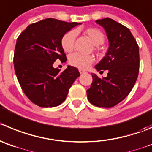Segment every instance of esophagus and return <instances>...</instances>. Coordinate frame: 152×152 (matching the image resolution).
Wrapping results in <instances>:
<instances>
[{
	"label": "esophagus",
	"instance_id": "esophagus-1",
	"mask_svg": "<svg viewBox=\"0 0 152 152\" xmlns=\"http://www.w3.org/2000/svg\"><path fill=\"white\" fill-rule=\"evenodd\" d=\"M79 73H80V74H83V73H86V72L85 71V70H83V69H79Z\"/></svg>",
	"mask_w": 152,
	"mask_h": 152
}]
</instances>
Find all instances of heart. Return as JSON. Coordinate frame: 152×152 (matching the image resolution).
Here are the masks:
<instances>
[{"label": "heart", "mask_w": 152, "mask_h": 152, "mask_svg": "<svg viewBox=\"0 0 152 152\" xmlns=\"http://www.w3.org/2000/svg\"><path fill=\"white\" fill-rule=\"evenodd\" d=\"M84 33L90 38L91 42L94 44V50H100V45L103 43L105 40L104 34L97 28H88L85 30ZM76 37V31L74 30L69 31L63 35L61 39L62 49L66 52H70L74 48L75 39ZM94 61V58L91 55H82L76 52L69 56V63L71 66L86 69L88 68Z\"/></svg>", "instance_id": "obj_1"}]
</instances>
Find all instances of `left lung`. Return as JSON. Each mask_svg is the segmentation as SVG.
<instances>
[{"label":"left lung","mask_w":152,"mask_h":152,"mask_svg":"<svg viewBox=\"0 0 152 152\" xmlns=\"http://www.w3.org/2000/svg\"><path fill=\"white\" fill-rule=\"evenodd\" d=\"M96 22L106 31L110 46L95 68L108 73L103 79L92 73L93 81L87 96L91 104L110 108L122 101L135 85L140 69L139 46L130 30L121 24L110 18Z\"/></svg>","instance_id":"1"}]
</instances>
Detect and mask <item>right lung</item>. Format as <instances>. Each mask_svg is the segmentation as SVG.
<instances>
[{"instance_id": "right-lung-1", "label": "right lung", "mask_w": 152, "mask_h": 152, "mask_svg": "<svg viewBox=\"0 0 152 152\" xmlns=\"http://www.w3.org/2000/svg\"><path fill=\"white\" fill-rule=\"evenodd\" d=\"M81 23L46 18L28 25L17 38L14 69L25 95L40 107H55L63 103L76 78L77 68L53 67L54 62L66 61L61 45L63 35Z\"/></svg>"}]
</instances>
